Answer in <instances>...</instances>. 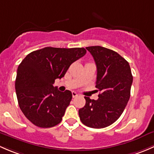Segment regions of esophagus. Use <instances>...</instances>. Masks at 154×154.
I'll use <instances>...</instances> for the list:
<instances>
[{
    "instance_id": "esophagus-1",
    "label": "esophagus",
    "mask_w": 154,
    "mask_h": 154,
    "mask_svg": "<svg viewBox=\"0 0 154 154\" xmlns=\"http://www.w3.org/2000/svg\"><path fill=\"white\" fill-rule=\"evenodd\" d=\"M72 97H73V98L77 97V96H79V94H78L76 92H75V91H72Z\"/></svg>"
}]
</instances>
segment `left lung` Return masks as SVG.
<instances>
[{
    "instance_id": "obj_1",
    "label": "left lung",
    "mask_w": 154,
    "mask_h": 154,
    "mask_svg": "<svg viewBox=\"0 0 154 154\" xmlns=\"http://www.w3.org/2000/svg\"><path fill=\"white\" fill-rule=\"evenodd\" d=\"M97 67V100L85 96L86 104L79 109L82 122L92 128H104L120 117L131 96L133 83L129 63L116 52L100 46L86 47Z\"/></svg>"
}]
</instances>
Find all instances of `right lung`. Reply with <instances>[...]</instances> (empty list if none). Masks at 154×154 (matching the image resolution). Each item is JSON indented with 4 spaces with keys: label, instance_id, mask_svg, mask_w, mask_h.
I'll list each match as a JSON object with an SVG mask.
<instances>
[{
    "label": "right lung",
    "instance_id": "obj_1",
    "mask_svg": "<svg viewBox=\"0 0 154 154\" xmlns=\"http://www.w3.org/2000/svg\"><path fill=\"white\" fill-rule=\"evenodd\" d=\"M86 53L83 47H47L28 54L19 64L15 85L17 99L32 124L47 128L61 122L72 96L69 90L59 91L53 84Z\"/></svg>",
    "mask_w": 154,
    "mask_h": 154
}]
</instances>
